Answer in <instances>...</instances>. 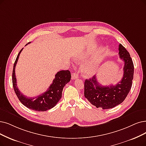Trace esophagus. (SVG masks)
<instances>
[{
  "label": "esophagus",
  "mask_w": 146,
  "mask_h": 146,
  "mask_svg": "<svg viewBox=\"0 0 146 146\" xmlns=\"http://www.w3.org/2000/svg\"><path fill=\"white\" fill-rule=\"evenodd\" d=\"M78 78V74L76 73V72H74V73H72V75H71V78L72 80H75Z\"/></svg>",
  "instance_id": "esophagus-1"
}]
</instances>
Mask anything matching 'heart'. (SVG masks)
Returning <instances> with one entry per match:
<instances>
[{
    "label": "heart",
    "mask_w": 146,
    "mask_h": 146,
    "mask_svg": "<svg viewBox=\"0 0 146 146\" xmlns=\"http://www.w3.org/2000/svg\"><path fill=\"white\" fill-rule=\"evenodd\" d=\"M99 65L96 62H88L82 66L81 72L84 77L90 78L94 76L98 71Z\"/></svg>",
    "instance_id": "b5f03b06"
}]
</instances>
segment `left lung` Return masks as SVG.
<instances>
[{
  "label": "left lung",
  "mask_w": 146,
  "mask_h": 146,
  "mask_svg": "<svg viewBox=\"0 0 146 146\" xmlns=\"http://www.w3.org/2000/svg\"><path fill=\"white\" fill-rule=\"evenodd\" d=\"M119 54L124 62L123 76L117 84L102 86L99 84L96 76L86 80L84 96L96 108L109 109L123 102L129 93L132 83L134 67L131 56L121 44L119 46Z\"/></svg>",
  "instance_id": "8db88e82"
}]
</instances>
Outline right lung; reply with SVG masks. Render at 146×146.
I'll list each match as a JSON object with an SVG mask.
<instances>
[{"mask_svg":"<svg viewBox=\"0 0 146 146\" xmlns=\"http://www.w3.org/2000/svg\"><path fill=\"white\" fill-rule=\"evenodd\" d=\"M23 49L20 50L16 58L13 71V85L17 96L25 106L35 111H45L53 108L62 98L64 86L71 80V72L68 70H63L57 72L53 83L50 86L48 90L45 92L35 98L26 97L20 92L18 87H17V80L15 74V66Z\"/></svg>","mask_w":146,"mask_h":146,"instance_id":"1","label":"right lung"}]
</instances>
